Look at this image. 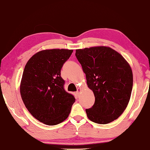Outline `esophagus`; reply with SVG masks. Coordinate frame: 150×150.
I'll return each instance as SVG.
<instances>
[{
    "instance_id": "obj_1",
    "label": "esophagus",
    "mask_w": 150,
    "mask_h": 150,
    "mask_svg": "<svg viewBox=\"0 0 150 150\" xmlns=\"http://www.w3.org/2000/svg\"><path fill=\"white\" fill-rule=\"evenodd\" d=\"M80 92H81V88H79L77 89V94L79 95V93H80Z\"/></svg>"
}]
</instances>
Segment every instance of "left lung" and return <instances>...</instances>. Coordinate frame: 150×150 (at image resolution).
Wrapping results in <instances>:
<instances>
[{
	"mask_svg": "<svg viewBox=\"0 0 150 150\" xmlns=\"http://www.w3.org/2000/svg\"><path fill=\"white\" fill-rule=\"evenodd\" d=\"M75 56L95 96L94 104L86 109L88 118L99 124L116 120L131 98L133 79L129 64L118 52L107 47L77 49Z\"/></svg>",
	"mask_w": 150,
	"mask_h": 150,
	"instance_id": "left-lung-1",
	"label": "left lung"
}]
</instances>
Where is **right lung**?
<instances>
[{
    "label": "right lung",
    "mask_w": 150,
    "mask_h": 150,
    "mask_svg": "<svg viewBox=\"0 0 150 150\" xmlns=\"http://www.w3.org/2000/svg\"><path fill=\"white\" fill-rule=\"evenodd\" d=\"M73 50L49 49L37 52L28 61L20 86L23 101L38 121L55 125L71 112L75 97L64 89L61 69Z\"/></svg>",
    "instance_id": "right-lung-1"
}]
</instances>
